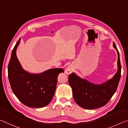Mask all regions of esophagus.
I'll list each match as a JSON object with an SVG mask.
<instances>
[{
  "label": "esophagus",
  "mask_w": 128,
  "mask_h": 128,
  "mask_svg": "<svg viewBox=\"0 0 128 128\" xmlns=\"http://www.w3.org/2000/svg\"><path fill=\"white\" fill-rule=\"evenodd\" d=\"M73 70V68H72V66H68V67H66V72L67 73V74H70L72 72Z\"/></svg>",
  "instance_id": "34e87169"
}]
</instances>
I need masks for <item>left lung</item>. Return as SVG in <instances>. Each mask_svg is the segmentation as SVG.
<instances>
[{
  "label": "left lung",
  "mask_w": 128,
  "mask_h": 128,
  "mask_svg": "<svg viewBox=\"0 0 128 128\" xmlns=\"http://www.w3.org/2000/svg\"><path fill=\"white\" fill-rule=\"evenodd\" d=\"M114 46L118 54V70L113 78L102 85H94L78 77L74 73L68 77L69 85L72 88L74 100L80 107L93 110L105 106L118 88L121 77V66L119 52L114 42Z\"/></svg>",
  "instance_id": "8db88e82"
}]
</instances>
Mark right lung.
<instances>
[{
  "instance_id": "obj_1",
  "label": "right lung",
  "mask_w": 128,
  "mask_h": 128,
  "mask_svg": "<svg viewBox=\"0 0 128 128\" xmlns=\"http://www.w3.org/2000/svg\"><path fill=\"white\" fill-rule=\"evenodd\" d=\"M20 39L13 49L8 66V75L13 92L21 103L29 107L41 108L48 104L55 94L61 68L51 69L38 74H30L22 68L16 51Z\"/></svg>"
}]
</instances>
